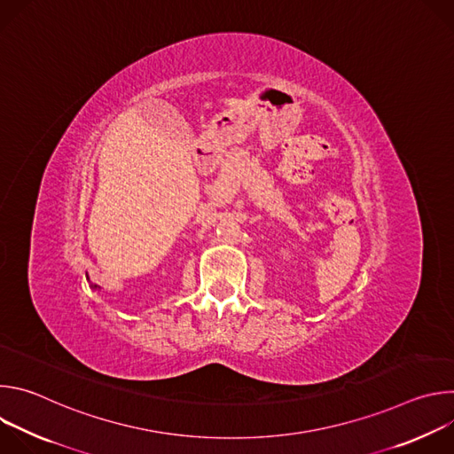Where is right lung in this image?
I'll return each instance as SVG.
<instances>
[{
    "label": "right lung",
    "mask_w": 454,
    "mask_h": 454,
    "mask_svg": "<svg viewBox=\"0 0 454 454\" xmlns=\"http://www.w3.org/2000/svg\"><path fill=\"white\" fill-rule=\"evenodd\" d=\"M91 287H93V289H97V286H91Z\"/></svg>",
    "instance_id": "1"
}]
</instances>
